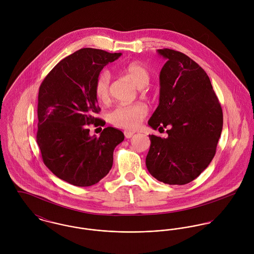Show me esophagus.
<instances>
[{
	"label": "esophagus",
	"mask_w": 254,
	"mask_h": 254,
	"mask_svg": "<svg viewBox=\"0 0 254 254\" xmlns=\"http://www.w3.org/2000/svg\"><path fill=\"white\" fill-rule=\"evenodd\" d=\"M135 132H132V131H124V136L126 139H130L134 136Z\"/></svg>",
	"instance_id": "1"
}]
</instances>
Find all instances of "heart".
Instances as JSON below:
<instances>
[{
  "label": "heart",
  "mask_w": 254,
  "mask_h": 254,
  "mask_svg": "<svg viewBox=\"0 0 254 254\" xmlns=\"http://www.w3.org/2000/svg\"><path fill=\"white\" fill-rule=\"evenodd\" d=\"M123 73L139 88H144L149 82L150 72L141 63L133 62L123 66ZM96 98L101 102H107L110 95V74L108 71L100 73L94 84ZM147 115V108L144 104L118 106L109 114V122L123 129H135Z\"/></svg>",
  "instance_id": "1"
}]
</instances>
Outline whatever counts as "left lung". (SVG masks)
<instances>
[{
	"label": "left lung",
	"instance_id": "1",
	"mask_svg": "<svg viewBox=\"0 0 254 254\" xmlns=\"http://www.w3.org/2000/svg\"><path fill=\"white\" fill-rule=\"evenodd\" d=\"M167 60L160 75L159 105L148 120L166 139L149 135L148 172L168 185L194 180L213 159L223 127V112L206 72L181 52L157 51Z\"/></svg>",
	"mask_w": 254,
	"mask_h": 254
}]
</instances>
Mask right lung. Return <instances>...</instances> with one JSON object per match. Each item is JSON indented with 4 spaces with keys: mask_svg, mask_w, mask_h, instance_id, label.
<instances>
[{
    "mask_svg": "<svg viewBox=\"0 0 254 254\" xmlns=\"http://www.w3.org/2000/svg\"><path fill=\"white\" fill-rule=\"evenodd\" d=\"M121 56L84 48L61 61L43 80L38 95L37 144L45 165L60 179L89 187L108 175L113 150L124 134L107 127L90 136L88 126H104L94 84L102 69Z\"/></svg>",
    "mask_w": 254,
    "mask_h": 254,
    "instance_id": "obj_1",
    "label": "right lung"
}]
</instances>
